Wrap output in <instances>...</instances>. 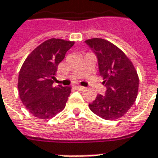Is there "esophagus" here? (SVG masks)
<instances>
[{"mask_svg": "<svg viewBox=\"0 0 158 158\" xmlns=\"http://www.w3.org/2000/svg\"><path fill=\"white\" fill-rule=\"evenodd\" d=\"M74 88L76 90H78V91H83L84 89H85V87L81 86V85H76V86H74Z\"/></svg>", "mask_w": 158, "mask_h": 158, "instance_id": "obj_1", "label": "esophagus"}]
</instances>
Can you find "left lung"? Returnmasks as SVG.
<instances>
[{"label": "left lung", "mask_w": 158, "mask_h": 158, "mask_svg": "<svg viewBox=\"0 0 158 158\" xmlns=\"http://www.w3.org/2000/svg\"><path fill=\"white\" fill-rule=\"evenodd\" d=\"M85 43L97 55L99 74L106 86L105 96L98 95L89 104V108L103 119H118L136 101L139 85L138 73L125 53L110 41L93 38Z\"/></svg>", "instance_id": "obj_1"}]
</instances>
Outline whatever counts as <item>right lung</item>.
<instances>
[{
    "instance_id": "obj_1",
    "label": "right lung",
    "mask_w": 158,
    "mask_h": 158,
    "mask_svg": "<svg viewBox=\"0 0 158 158\" xmlns=\"http://www.w3.org/2000/svg\"><path fill=\"white\" fill-rule=\"evenodd\" d=\"M74 41L49 39L30 53L21 65L18 90L20 100L31 114L49 119L65 108L70 86L53 85L58 65Z\"/></svg>"
}]
</instances>
